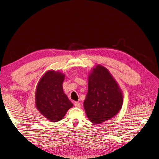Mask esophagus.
Here are the masks:
<instances>
[{
	"label": "esophagus",
	"mask_w": 159,
	"mask_h": 159,
	"mask_svg": "<svg viewBox=\"0 0 159 159\" xmlns=\"http://www.w3.org/2000/svg\"><path fill=\"white\" fill-rule=\"evenodd\" d=\"M74 106H75V107H77V108H80V107H81V104H80L79 102H76L74 103Z\"/></svg>",
	"instance_id": "34e87169"
}]
</instances>
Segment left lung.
<instances>
[{
  "label": "left lung",
  "instance_id": "left-lung-1",
  "mask_svg": "<svg viewBox=\"0 0 159 159\" xmlns=\"http://www.w3.org/2000/svg\"><path fill=\"white\" fill-rule=\"evenodd\" d=\"M123 93L109 70L95 65L88 74V91L84 108L88 119L100 124L116 115L123 104Z\"/></svg>",
  "mask_w": 159,
  "mask_h": 159
}]
</instances>
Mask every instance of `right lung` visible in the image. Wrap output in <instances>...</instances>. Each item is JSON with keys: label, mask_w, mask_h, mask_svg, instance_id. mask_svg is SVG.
<instances>
[{"label": "right lung", "mask_w": 159, "mask_h": 159, "mask_svg": "<svg viewBox=\"0 0 159 159\" xmlns=\"http://www.w3.org/2000/svg\"><path fill=\"white\" fill-rule=\"evenodd\" d=\"M65 77L60 71L48 70L40 79L36 88V108L52 122L62 120L74 106L63 91Z\"/></svg>", "instance_id": "right-lung-1"}]
</instances>
